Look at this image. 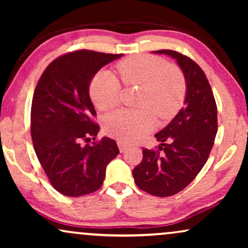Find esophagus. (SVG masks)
Returning <instances> with one entry per match:
<instances>
[{
  "label": "esophagus",
  "mask_w": 248,
  "mask_h": 248,
  "mask_svg": "<svg viewBox=\"0 0 248 248\" xmlns=\"http://www.w3.org/2000/svg\"><path fill=\"white\" fill-rule=\"evenodd\" d=\"M117 145H118V148H120V151L121 152H124V151H126L127 149H128V147H130V145H127V144H125L124 142H117Z\"/></svg>",
  "instance_id": "1"
}]
</instances>
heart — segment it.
<instances>
[{
	"label": "heart",
	"instance_id": "1",
	"mask_svg": "<svg viewBox=\"0 0 248 248\" xmlns=\"http://www.w3.org/2000/svg\"><path fill=\"white\" fill-rule=\"evenodd\" d=\"M126 86L143 88L141 106L150 108L161 118L174 115L185 97V80L177 67L168 65L164 59L150 55L131 56L117 65ZM122 86L109 70L98 72L90 83V96L96 107L110 109L120 103ZM155 126L150 110L120 109L107 115L104 130L108 135L123 142H135L144 138Z\"/></svg>",
	"mask_w": 248,
	"mask_h": 248
}]
</instances>
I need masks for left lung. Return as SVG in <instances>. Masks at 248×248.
<instances>
[{
  "instance_id": "obj_1",
  "label": "left lung",
  "mask_w": 248,
  "mask_h": 248,
  "mask_svg": "<svg viewBox=\"0 0 248 248\" xmlns=\"http://www.w3.org/2000/svg\"><path fill=\"white\" fill-rule=\"evenodd\" d=\"M152 53L174 59L186 83L184 107L155 135L162 154L142 149L143 159L132 171L139 188L165 198L184 189L201 171L215 143L218 117L209 81L194 61L170 49Z\"/></svg>"
}]
</instances>
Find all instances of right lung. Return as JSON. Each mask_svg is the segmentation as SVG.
<instances>
[{
    "label": "right lung",
    "instance_id": "obj_1",
    "mask_svg": "<svg viewBox=\"0 0 248 248\" xmlns=\"http://www.w3.org/2000/svg\"><path fill=\"white\" fill-rule=\"evenodd\" d=\"M123 54L81 49L54 60L37 83L31 104V139L50 184L65 196L78 198L103 185L106 167L120 154L115 140H96L99 125L89 84L106 64Z\"/></svg>",
    "mask_w": 248,
    "mask_h": 248
}]
</instances>
